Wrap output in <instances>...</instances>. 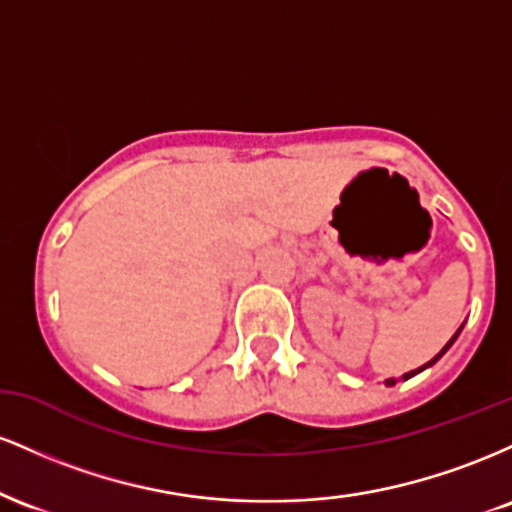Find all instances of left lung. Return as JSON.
<instances>
[{
  "instance_id": "8db88e82",
  "label": "left lung",
  "mask_w": 512,
  "mask_h": 512,
  "mask_svg": "<svg viewBox=\"0 0 512 512\" xmlns=\"http://www.w3.org/2000/svg\"><path fill=\"white\" fill-rule=\"evenodd\" d=\"M460 332H462V327H460V330H457V332H455V337H452V339H450V342H448V344H445V346H443V349H440V354H436V356H433V358H431V361H428V363H424V366H421V368H416V370H409V373H404V375H402V380H409V378H414V375H416V373H421V370H424V368H431V366H433V363H436V361H438V358H440V356H443V354H445V351H448V349H450V346H452V342H455V339H457V334H460ZM385 385H390V387H392V385H395V378L385 380Z\"/></svg>"
}]
</instances>
